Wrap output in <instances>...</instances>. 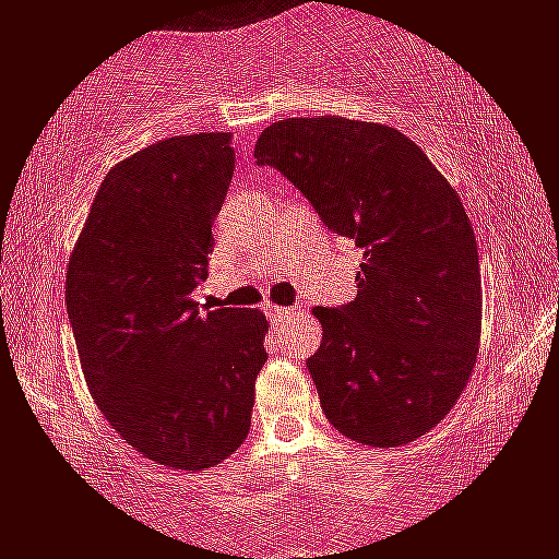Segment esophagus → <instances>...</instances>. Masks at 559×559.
Listing matches in <instances>:
<instances>
[{
    "label": "esophagus",
    "mask_w": 559,
    "mask_h": 559,
    "mask_svg": "<svg viewBox=\"0 0 559 559\" xmlns=\"http://www.w3.org/2000/svg\"><path fill=\"white\" fill-rule=\"evenodd\" d=\"M266 316H269V321H272V323H282L285 319H290L293 308H287V306H266Z\"/></svg>",
    "instance_id": "34e87169"
}]
</instances>
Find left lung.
<instances>
[{
  "label": "left lung",
  "instance_id": "1",
  "mask_svg": "<svg viewBox=\"0 0 559 559\" xmlns=\"http://www.w3.org/2000/svg\"><path fill=\"white\" fill-rule=\"evenodd\" d=\"M253 157L362 248L357 298L313 308L323 415L376 448L430 432L464 394L481 336L477 238L456 189L399 129L344 116L274 121Z\"/></svg>",
  "mask_w": 559,
  "mask_h": 559
}]
</instances>
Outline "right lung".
<instances>
[{
  "mask_svg": "<svg viewBox=\"0 0 559 559\" xmlns=\"http://www.w3.org/2000/svg\"><path fill=\"white\" fill-rule=\"evenodd\" d=\"M236 165L230 134L168 136L103 178L67 269V313L100 415L136 453L202 472L251 430L261 311L194 300Z\"/></svg>",
  "mask_w": 559,
  "mask_h": 559,
  "instance_id": "right-lung-1",
  "label": "right lung"
}]
</instances>
